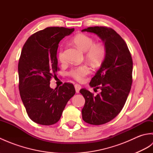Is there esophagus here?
<instances>
[{
  "label": "esophagus",
  "mask_w": 153,
  "mask_h": 153,
  "mask_svg": "<svg viewBox=\"0 0 153 153\" xmlns=\"http://www.w3.org/2000/svg\"><path fill=\"white\" fill-rule=\"evenodd\" d=\"M81 88H82V86L79 85V84H76L75 85V89H76V91L77 93H79V90L81 89Z\"/></svg>",
  "instance_id": "34e87169"
}]
</instances>
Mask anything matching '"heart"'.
<instances>
[{"mask_svg": "<svg viewBox=\"0 0 153 153\" xmlns=\"http://www.w3.org/2000/svg\"><path fill=\"white\" fill-rule=\"evenodd\" d=\"M73 43L80 50L85 52V57L93 64H99L105 60L106 55V47L102 43H94V39L89 35L79 33L73 39ZM58 60L64 61V53L62 49L59 51ZM90 73V68L87 64H82L74 67L69 71V75L78 82H83L85 77Z\"/></svg>", "mask_w": 153, "mask_h": 153, "instance_id": "heart-1", "label": "heart"}]
</instances>
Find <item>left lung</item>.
Here are the masks:
<instances>
[{
	"instance_id": "8db88e82",
	"label": "left lung",
	"mask_w": 153,
	"mask_h": 153,
	"mask_svg": "<svg viewBox=\"0 0 153 153\" xmlns=\"http://www.w3.org/2000/svg\"><path fill=\"white\" fill-rule=\"evenodd\" d=\"M82 31L98 35L106 48L105 60L89 83L101 92L94 96L85 89L79 91L85 100L83 120L89 124L102 125L121 112L128 99L132 84V58L124 40L112 28L95 26Z\"/></svg>"
}]
</instances>
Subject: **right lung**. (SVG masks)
Wrapping results in <instances>:
<instances>
[{
    "label": "right lung",
    "instance_id": "right-lung-1",
    "mask_svg": "<svg viewBox=\"0 0 153 153\" xmlns=\"http://www.w3.org/2000/svg\"><path fill=\"white\" fill-rule=\"evenodd\" d=\"M74 28L49 27L28 38L18 63L19 90L28 116L34 122L50 126L60 120L68 100L75 93L72 83L50 87V81L59 70L58 44Z\"/></svg>",
    "mask_w": 153,
    "mask_h": 153
}]
</instances>
